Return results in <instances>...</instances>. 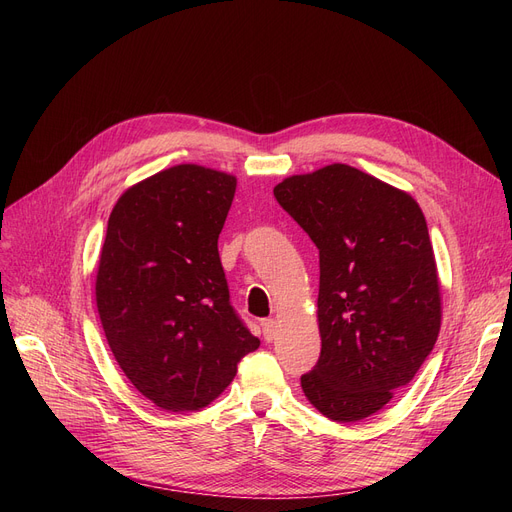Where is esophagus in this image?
I'll return each instance as SVG.
<instances>
[{
    "label": "esophagus",
    "mask_w": 512,
    "mask_h": 512,
    "mask_svg": "<svg viewBox=\"0 0 512 512\" xmlns=\"http://www.w3.org/2000/svg\"><path fill=\"white\" fill-rule=\"evenodd\" d=\"M261 334H263V338L270 342V340H274L276 338V334H278V324L274 319H261Z\"/></svg>",
    "instance_id": "1"
}]
</instances>
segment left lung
Masks as SVG:
<instances>
[{
	"label": "left lung",
	"mask_w": 512,
	"mask_h": 512,
	"mask_svg": "<svg viewBox=\"0 0 512 512\" xmlns=\"http://www.w3.org/2000/svg\"><path fill=\"white\" fill-rule=\"evenodd\" d=\"M319 249L321 355L301 386L332 421L378 413L432 353L440 284L417 201L357 168L332 164L274 188Z\"/></svg>",
	"instance_id": "1"
}]
</instances>
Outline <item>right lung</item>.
Here are the masks:
<instances>
[{
  "label": "right lung",
  "mask_w": 512,
  "mask_h": 512,
  "mask_svg": "<svg viewBox=\"0 0 512 512\" xmlns=\"http://www.w3.org/2000/svg\"><path fill=\"white\" fill-rule=\"evenodd\" d=\"M236 178L182 164L118 199L95 282L101 326L130 384L155 407H207L259 340L230 305L218 238Z\"/></svg>",
  "instance_id": "add662e5"
}]
</instances>
